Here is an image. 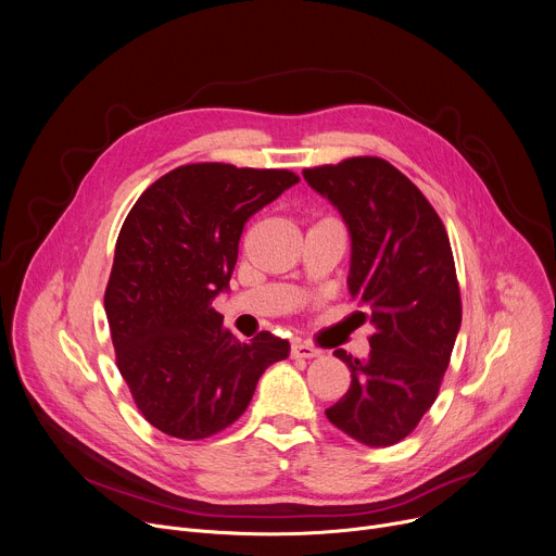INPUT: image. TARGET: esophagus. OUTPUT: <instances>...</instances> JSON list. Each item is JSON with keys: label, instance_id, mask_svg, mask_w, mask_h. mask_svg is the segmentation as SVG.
<instances>
[{"label": "esophagus", "instance_id": "obj_1", "mask_svg": "<svg viewBox=\"0 0 556 556\" xmlns=\"http://www.w3.org/2000/svg\"><path fill=\"white\" fill-rule=\"evenodd\" d=\"M323 351L306 344V342H293L291 344V357H318Z\"/></svg>", "mask_w": 556, "mask_h": 556}]
</instances>
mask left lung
<instances>
[{
	"label": "left lung",
	"mask_w": 556,
	"mask_h": 556,
	"mask_svg": "<svg viewBox=\"0 0 556 556\" xmlns=\"http://www.w3.org/2000/svg\"><path fill=\"white\" fill-rule=\"evenodd\" d=\"M302 174L349 225V291L376 327L366 362L333 351L349 366L351 387L325 413L359 444H397L433 406L462 325L446 227L417 185L380 156Z\"/></svg>",
	"instance_id": "1"
}]
</instances>
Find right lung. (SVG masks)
<instances>
[{"label":"right lung","instance_id":"1","mask_svg":"<svg viewBox=\"0 0 556 556\" xmlns=\"http://www.w3.org/2000/svg\"><path fill=\"white\" fill-rule=\"evenodd\" d=\"M300 176L229 163L180 165L139 197L116 238L103 304L116 366L161 433L205 440L252 402L289 342L236 340L212 309L229 285L244 223Z\"/></svg>","mask_w":556,"mask_h":556}]
</instances>
